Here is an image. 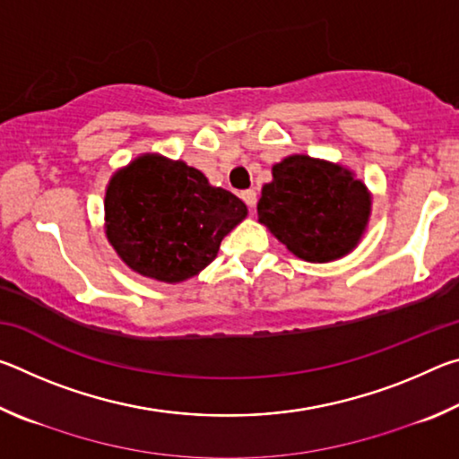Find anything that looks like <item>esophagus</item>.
Returning a JSON list of instances; mask_svg holds the SVG:
<instances>
[{
  "label": "esophagus",
  "instance_id": "obj_1",
  "mask_svg": "<svg viewBox=\"0 0 459 459\" xmlns=\"http://www.w3.org/2000/svg\"><path fill=\"white\" fill-rule=\"evenodd\" d=\"M240 198L245 200V204H247L248 208H251V211L255 208V204H257V192H255V190L240 192Z\"/></svg>",
  "mask_w": 459,
  "mask_h": 459
}]
</instances>
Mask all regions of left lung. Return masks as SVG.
<instances>
[{
	"mask_svg": "<svg viewBox=\"0 0 459 459\" xmlns=\"http://www.w3.org/2000/svg\"><path fill=\"white\" fill-rule=\"evenodd\" d=\"M259 222L299 259L325 263L359 243L370 214L367 186L330 161L290 155L263 186Z\"/></svg>",
	"mask_w": 459,
	"mask_h": 459,
	"instance_id": "1",
	"label": "left lung"
}]
</instances>
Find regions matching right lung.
<instances>
[{
  "label": "right lung",
  "mask_w": 459,
  "mask_h": 459,
  "mask_svg": "<svg viewBox=\"0 0 459 459\" xmlns=\"http://www.w3.org/2000/svg\"><path fill=\"white\" fill-rule=\"evenodd\" d=\"M245 216V202L196 168L152 153L115 174L105 194L108 243L137 273L166 283L211 265Z\"/></svg>",
  "instance_id": "obj_1"
}]
</instances>
